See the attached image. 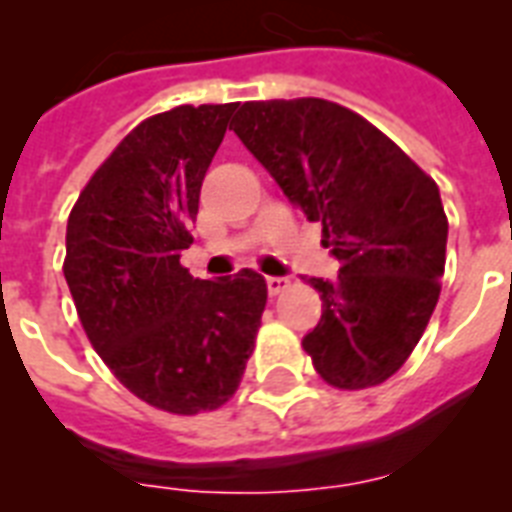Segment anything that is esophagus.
I'll return each instance as SVG.
<instances>
[{
  "label": "esophagus",
  "mask_w": 512,
  "mask_h": 512,
  "mask_svg": "<svg viewBox=\"0 0 512 512\" xmlns=\"http://www.w3.org/2000/svg\"><path fill=\"white\" fill-rule=\"evenodd\" d=\"M265 284H268V292L276 297L289 287V279H287V276H268V279H265Z\"/></svg>",
  "instance_id": "1"
}]
</instances>
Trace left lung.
<instances>
[{"mask_svg": "<svg viewBox=\"0 0 512 512\" xmlns=\"http://www.w3.org/2000/svg\"><path fill=\"white\" fill-rule=\"evenodd\" d=\"M231 127L284 196L319 220L340 263L335 279H311L321 319L305 353L335 388L380 385L404 366L441 295L449 223L438 185L332 100L244 103Z\"/></svg>", "mask_w": 512, "mask_h": 512, "instance_id": "obj_1", "label": "left lung"}]
</instances>
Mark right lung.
Instances as JSON below:
<instances>
[{
  "label": "right lung",
  "instance_id": "1",
  "mask_svg": "<svg viewBox=\"0 0 512 512\" xmlns=\"http://www.w3.org/2000/svg\"><path fill=\"white\" fill-rule=\"evenodd\" d=\"M233 111L177 106L140 122L68 215L63 273L92 348L124 388L172 414L236 393L268 300L249 268L209 281L180 265Z\"/></svg>",
  "mask_w": 512,
  "mask_h": 512
}]
</instances>
